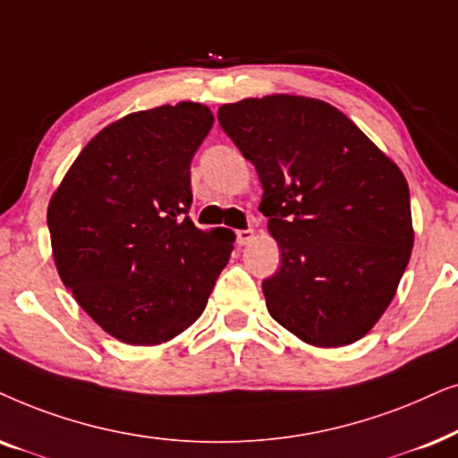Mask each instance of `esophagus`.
<instances>
[{
  "instance_id": "obj_1",
  "label": "esophagus",
  "mask_w": 458,
  "mask_h": 458,
  "mask_svg": "<svg viewBox=\"0 0 458 458\" xmlns=\"http://www.w3.org/2000/svg\"><path fill=\"white\" fill-rule=\"evenodd\" d=\"M253 241V230L247 228V230H236V242H239L241 247L249 245V242Z\"/></svg>"
}]
</instances>
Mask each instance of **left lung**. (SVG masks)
Segmentation results:
<instances>
[{
  "instance_id": "8db88e82",
  "label": "left lung",
  "mask_w": 458,
  "mask_h": 458,
  "mask_svg": "<svg viewBox=\"0 0 458 458\" xmlns=\"http://www.w3.org/2000/svg\"><path fill=\"white\" fill-rule=\"evenodd\" d=\"M259 175L280 267L267 312L320 347L364 337L394 300L412 249L411 192L395 163L322 100L247 98L217 111Z\"/></svg>"
}]
</instances>
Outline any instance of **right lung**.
<instances>
[{
  "label": "right lung",
  "instance_id": "obj_1",
  "mask_svg": "<svg viewBox=\"0 0 458 458\" xmlns=\"http://www.w3.org/2000/svg\"><path fill=\"white\" fill-rule=\"evenodd\" d=\"M211 125L194 102L127 114L79 152L47 207L64 286L125 344L186 331L233 253V230L188 217L191 161Z\"/></svg>",
  "mask_w": 458,
  "mask_h": 458
}]
</instances>
